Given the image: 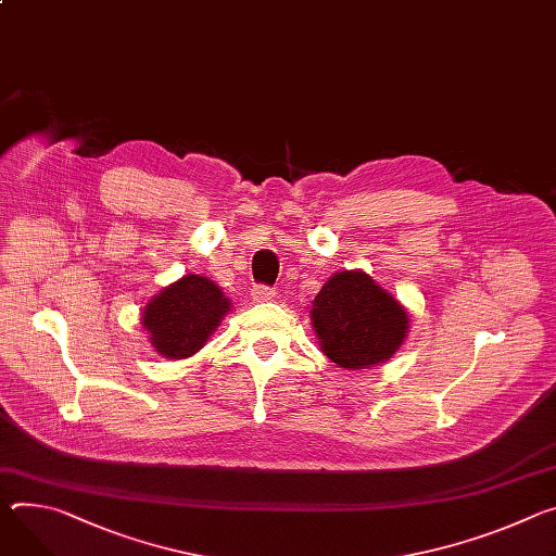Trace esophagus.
Here are the masks:
<instances>
[{"mask_svg": "<svg viewBox=\"0 0 556 556\" xmlns=\"http://www.w3.org/2000/svg\"><path fill=\"white\" fill-rule=\"evenodd\" d=\"M252 299L255 301H270L277 292H275V288H270V286H264V283H257V286H252Z\"/></svg>", "mask_w": 556, "mask_h": 556, "instance_id": "34e87169", "label": "esophagus"}]
</instances>
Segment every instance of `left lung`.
Returning a JSON list of instances; mask_svg holds the SVG:
<instances>
[{
	"label": "left lung",
	"mask_w": 556,
	"mask_h": 556,
	"mask_svg": "<svg viewBox=\"0 0 556 556\" xmlns=\"http://www.w3.org/2000/svg\"><path fill=\"white\" fill-rule=\"evenodd\" d=\"M311 313L324 355L350 370L390 359L408 332L403 306L359 270L332 275L315 296Z\"/></svg>",
	"instance_id": "1"
}]
</instances>
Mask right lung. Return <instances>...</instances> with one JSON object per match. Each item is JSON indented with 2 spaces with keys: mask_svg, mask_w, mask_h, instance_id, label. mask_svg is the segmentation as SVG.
I'll use <instances>...</instances> for the list:
<instances>
[{
  "mask_svg": "<svg viewBox=\"0 0 556 556\" xmlns=\"http://www.w3.org/2000/svg\"><path fill=\"white\" fill-rule=\"evenodd\" d=\"M230 308L219 286L186 275L164 288L143 311L141 324L162 357L186 359L206 343Z\"/></svg>",
  "mask_w": 556,
  "mask_h": 556,
  "instance_id": "1",
  "label": "right lung"
}]
</instances>
